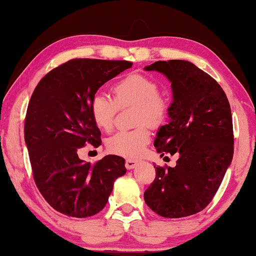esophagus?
Segmentation results:
<instances>
[{
    "instance_id": "34e87169",
    "label": "esophagus",
    "mask_w": 256,
    "mask_h": 256,
    "mask_svg": "<svg viewBox=\"0 0 256 256\" xmlns=\"http://www.w3.org/2000/svg\"><path fill=\"white\" fill-rule=\"evenodd\" d=\"M138 160H130V158H128V160H126V168H127L128 170H130V169H134V168L138 166Z\"/></svg>"
}]
</instances>
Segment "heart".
<instances>
[{"instance_id": "b5f03b06", "label": "heart", "mask_w": 256, "mask_h": 256, "mask_svg": "<svg viewBox=\"0 0 256 256\" xmlns=\"http://www.w3.org/2000/svg\"><path fill=\"white\" fill-rule=\"evenodd\" d=\"M114 99L104 92L93 94L90 113L94 124L102 130H110L118 108L135 104L134 124L138 127L120 130L107 140V149L114 155L136 158L150 142L149 127L158 128L166 122L169 104L160 96L155 80L142 74H129L113 86Z\"/></svg>"}]
</instances>
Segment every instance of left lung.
Masks as SVG:
<instances>
[{"label": "left lung", "instance_id": "8db88e82", "mask_svg": "<svg viewBox=\"0 0 256 256\" xmlns=\"http://www.w3.org/2000/svg\"><path fill=\"white\" fill-rule=\"evenodd\" d=\"M171 82L170 120L157 132L154 146L160 156L176 155V166H156L144 192L146 204L164 218L200 212L214 197L233 158L234 136L228 99L211 76L186 60L156 62Z\"/></svg>", "mask_w": 256, "mask_h": 256}]
</instances>
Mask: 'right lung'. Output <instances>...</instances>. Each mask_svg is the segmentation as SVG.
<instances>
[{
    "label": "right lung",
    "instance_id": "right-lung-1",
    "mask_svg": "<svg viewBox=\"0 0 256 256\" xmlns=\"http://www.w3.org/2000/svg\"><path fill=\"white\" fill-rule=\"evenodd\" d=\"M127 60L76 58L42 78L28 104L24 138L38 190L56 211L86 218L100 212L114 182L126 174L124 160L107 155L90 164L78 150L101 146V132L90 113L94 93L118 73Z\"/></svg>",
    "mask_w": 256,
    "mask_h": 256
}]
</instances>
